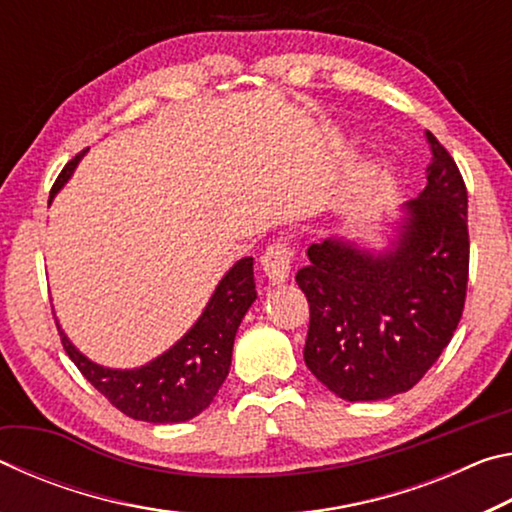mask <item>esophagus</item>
<instances>
[{
  "label": "esophagus",
  "mask_w": 512,
  "mask_h": 512,
  "mask_svg": "<svg viewBox=\"0 0 512 512\" xmlns=\"http://www.w3.org/2000/svg\"><path fill=\"white\" fill-rule=\"evenodd\" d=\"M291 264H293V250L277 241V244H271L262 255V268L268 280L273 284H280L289 277L291 273Z\"/></svg>",
  "instance_id": "1"
}]
</instances>
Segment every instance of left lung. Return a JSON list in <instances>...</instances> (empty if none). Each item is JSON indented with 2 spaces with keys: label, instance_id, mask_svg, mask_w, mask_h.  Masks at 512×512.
Instances as JSON below:
<instances>
[{
  "label": "left lung",
  "instance_id": "1",
  "mask_svg": "<svg viewBox=\"0 0 512 512\" xmlns=\"http://www.w3.org/2000/svg\"><path fill=\"white\" fill-rule=\"evenodd\" d=\"M427 187L404 203L391 248L372 253L343 237L307 248L296 282L309 302L305 363L348 402L406 393L452 341L463 314L470 235L467 189L427 131Z\"/></svg>",
  "mask_w": 512,
  "mask_h": 512
}]
</instances>
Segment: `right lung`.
Wrapping results in <instances>:
<instances>
[{
    "mask_svg": "<svg viewBox=\"0 0 512 512\" xmlns=\"http://www.w3.org/2000/svg\"><path fill=\"white\" fill-rule=\"evenodd\" d=\"M83 153L67 162L60 171L51 187L49 203L72 176ZM255 298L253 257H244L223 275L201 318L183 339L171 345L158 359L133 370L103 368L90 361L74 348L58 320L56 327L69 359L112 406H117L133 420L173 424L196 418L212 404L214 395L228 377L232 345H235L241 318L246 316Z\"/></svg>",
    "mask_w": 512,
    "mask_h": 512,
    "instance_id": "obj_1",
    "label": "right lung"
}]
</instances>
